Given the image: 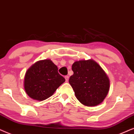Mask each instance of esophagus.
Returning a JSON list of instances; mask_svg holds the SVG:
<instances>
[{
  "instance_id": "1",
  "label": "esophagus",
  "mask_w": 134,
  "mask_h": 134,
  "mask_svg": "<svg viewBox=\"0 0 134 134\" xmlns=\"http://www.w3.org/2000/svg\"><path fill=\"white\" fill-rule=\"evenodd\" d=\"M69 76H68V75H67V76H65V81H68V80H69Z\"/></svg>"
}]
</instances>
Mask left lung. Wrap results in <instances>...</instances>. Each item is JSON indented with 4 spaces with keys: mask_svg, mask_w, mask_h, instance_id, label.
Here are the masks:
<instances>
[{
    "mask_svg": "<svg viewBox=\"0 0 134 134\" xmlns=\"http://www.w3.org/2000/svg\"><path fill=\"white\" fill-rule=\"evenodd\" d=\"M74 75L69 83L82 104L97 106L107 97L110 89V80L102 68L92 59L80 60L72 64Z\"/></svg>",
    "mask_w": 134,
    "mask_h": 134,
    "instance_id": "left-lung-1",
    "label": "left lung"
}]
</instances>
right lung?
Instances as JSON below:
<instances>
[{
    "label": "right lung",
    "mask_w": 134,
    "mask_h": 134,
    "mask_svg": "<svg viewBox=\"0 0 134 134\" xmlns=\"http://www.w3.org/2000/svg\"><path fill=\"white\" fill-rule=\"evenodd\" d=\"M58 67L50 59L38 60L26 71L24 87L32 99L43 101L51 97L65 81L58 73Z\"/></svg>",
    "instance_id": "right-lung-1"
}]
</instances>
